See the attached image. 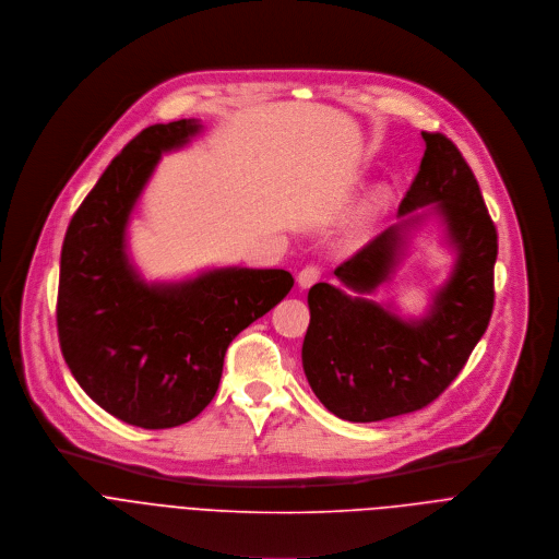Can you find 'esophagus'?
I'll use <instances>...</instances> for the list:
<instances>
[{
	"label": "esophagus",
	"mask_w": 559,
	"mask_h": 559,
	"mask_svg": "<svg viewBox=\"0 0 559 559\" xmlns=\"http://www.w3.org/2000/svg\"><path fill=\"white\" fill-rule=\"evenodd\" d=\"M319 269H314V266H306V269H301L299 271V275H297V284H299V288H310L317 280H319Z\"/></svg>",
	"instance_id": "esophagus-1"
}]
</instances>
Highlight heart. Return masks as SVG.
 <instances>
[{
  "instance_id": "heart-1",
  "label": "heart",
  "mask_w": 559,
  "mask_h": 559,
  "mask_svg": "<svg viewBox=\"0 0 559 559\" xmlns=\"http://www.w3.org/2000/svg\"><path fill=\"white\" fill-rule=\"evenodd\" d=\"M392 202V191L385 185L374 187L353 211L348 225H346V236H344V245L346 247H357L359 242H364L374 229L379 222L383 219V215L388 213Z\"/></svg>"
}]
</instances>
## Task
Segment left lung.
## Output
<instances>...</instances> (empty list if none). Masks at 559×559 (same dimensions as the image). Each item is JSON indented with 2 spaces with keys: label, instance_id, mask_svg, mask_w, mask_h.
<instances>
[{
  "label": "left lung",
  "instance_id": "left-lung-1",
  "mask_svg": "<svg viewBox=\"0 0 559 559\" xmlns=\"http://www.w3.org/2000/svg\"><path fill=\"white\" fill-rule=\"evenodd\" d=\"M423 141L396 225L334 271L344 288L319 282L308 290L304 374L323 407L350 423L431 403L459 377L491 319L498 236L478 180L448 136L423 132ZM429 221L455 255L453 271L420 316H401L395 302L379 305L371 295Z\"/></svg>",
  "mask_w": 559,
  "mask_h": 559
}]
</instances>
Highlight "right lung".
<instances>
[{"instance_id": "right-lung-1", "label": "right lung", "mask_w": 559, "mask_h": 559, "mask_svg": "<svg viewBox=\"0 0 559 559\" xmlns=\"http://www.w3.org/2000/svg\"><path fill=\"white\" fill-rule=\"evenodd\" d=\"M202 130L182 119L130 141L81 202L61 249L63 359L96 405L143 429L195 418L217 392L229 344L293 288L284 269L211 266L150 282L134 264L130 222L147 182Z\"/></svg>"}]
</instances>
